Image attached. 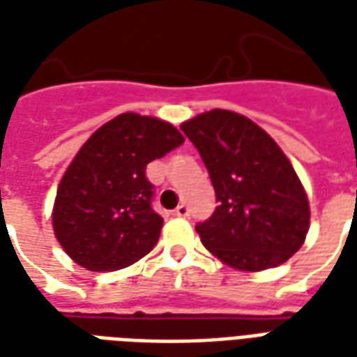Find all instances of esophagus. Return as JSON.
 Returning <instances> with one entry per match:
<instances>
[{"instance_id": "esophagus-1", "label": "esophagus", "mask_w": 357, "mask_h": 357, "mask_svg": "<svg viewBox=\"0 0 357 357\" xmlns=\"http://www.w3.org/2000/svg\"><path fill=\"white\" fill-rule=\"evenodd\" d=\"M174 212H176V216H179V218H187L189 214H191V210H189V206H187V204H179L178 208L174 210Z\"/></svg>"}]
</instances>
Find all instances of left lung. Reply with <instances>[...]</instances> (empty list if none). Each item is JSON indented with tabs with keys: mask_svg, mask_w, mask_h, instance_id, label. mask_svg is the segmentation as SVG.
Returning a JSON list of instances; mask_svg holds the SVG:
<instances>
[{
	"mask_svg": "<svg viewBox=\"0 0 357 357\" xmlns=\"http://www.w3.org/2000/svg\"><path fill=\"white\" fill-rule=\"evenodd\" d=\"M210 174L214 214L195 229L218 260L241 271L287 262L306 239L310 204L289 158L260 126L214 109L181 124Z\"/></svg>",
	"mask_w": 357,
	"mask_h": 357,
	"instance_id": "1",
	"label": "left lung"
}]
</instances>
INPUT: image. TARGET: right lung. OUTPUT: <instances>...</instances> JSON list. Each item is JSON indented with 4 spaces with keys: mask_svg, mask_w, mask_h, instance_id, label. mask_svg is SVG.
I'll use <instances>...</instances> for the list:
<instances>
[{
    "mask_svg": "<svg viewBox=\"0 0 357 357\" xmlns=\"http://www.w3.org/2000/svg\"><path fill=\"white\" fill-rule=\"evenodd\" d=\"M183 141L164 120L124 112L82 145L53 206V231L74 262L114 271L153 250L162 218L151 204L155 193L145 170Z\"/></svg>",
    "mask_w": 357,
    "mask_h": 357,
    "instance_id": "right-lung-1",
    "label": "right lung"
}]
</instances>
